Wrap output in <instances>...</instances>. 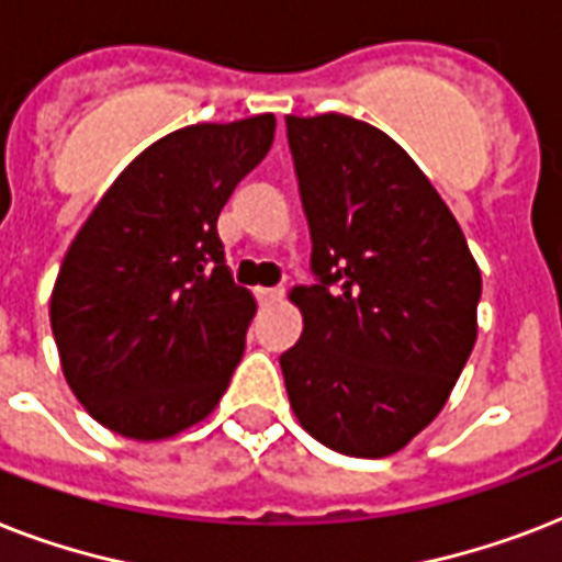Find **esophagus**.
<instances>
[{
    "mask_svg": "<svg viewBox=\"0 0 562 562\" xmlns=\"http://www.w3.org/2000/svg\"><path fill=\"white\" fill-rule=\"evenodd\" d=\"M256 300H259L262 306H273V303H280L282 300V289H256Z\"/></svg>",
    "mask_w": 562,
    "mask_h": 562,
    "instance_id": "1",
    "label": "esophagus"
}]
</instances>
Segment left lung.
I'll use <instances>...</instances> for the list:
<instances>
[{"label":"left lung","instance_id":"1","mask_svg":"<svg viewBox=\"0 0 562 562\" xmlns=\"http://www.w3.org/2000/svg\"><path fill=\"white\" fill-rule=\"evenodd\" d=\"M317 285L280 368L317 443L400 452L443 411L479 335L481 271L461 224L391 136L344 113L285 116Z\"/></svg>","mask_w":562,"mask_h":562}]
</instances>
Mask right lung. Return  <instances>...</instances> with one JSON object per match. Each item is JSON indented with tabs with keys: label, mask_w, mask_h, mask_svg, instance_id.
I'll return each instance as SVG.
<instances>
[{
	"label": "right lung",
	"mask_w": 562,
	"mask_h": 562,
	"mask_svg": "<svg viewBox=\"0 0 562 562\" xmlns=\"http://www.w3.org/2000/svg\"><path fill=\"white\" fill-rule=\"evenodd\" d=\"M273 127L262 113L171 131L75 233L48 321L66 384L110 431L169 440L227 391L256 300L229 277L218 212L271 151Z\"/></svg>",
	"instance_id": "1"
}]
</instances>
